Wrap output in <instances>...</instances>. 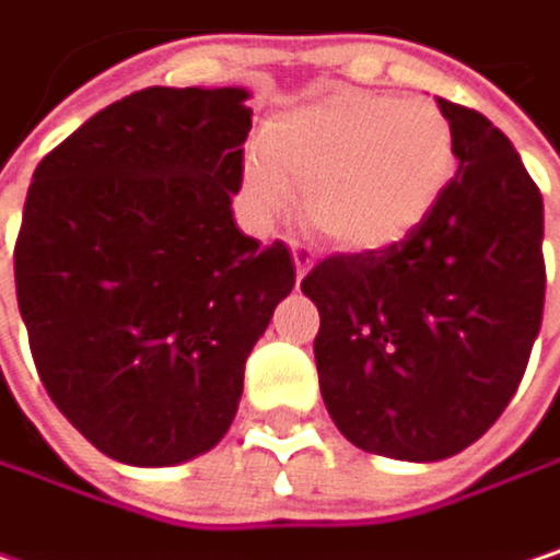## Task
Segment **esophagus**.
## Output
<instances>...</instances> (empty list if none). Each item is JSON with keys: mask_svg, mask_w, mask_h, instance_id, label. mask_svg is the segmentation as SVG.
I'll list each match as a JSON object with an SVG mask.
<instances>
[{"mask_svg": "<svg viewBox=\"0 0 560 560\" xmlns=\"http://www.w3.org/2000/svg\"><path fill=\"white\" fill-rule=\"evenodd\" d=\"M290 250H293V267H296V277L303 280V277L310 273V267L316 264V254H313V247H306V244H300V241H290Z\"/></svg>", "mask_w": 560, "mask_h": 560, "instance_id": "34e87169", "label": "esophagus"}]
</instances>
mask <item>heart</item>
I'll list each match as a JSON object with an SVG mask.
<instances>
[{"mask_svg": "<svg viewBox=\"0 0 560 560\" xmlns=\"http://www.w3.org/2000/svg\"><path fill=\"white\" fill-rule=\"evenodd\" d=\"M456 172V137L427 97L336 88L273 120L250 168V195L277 211L303 195L310 224L352 254L411 237Z\"/></svg>", "mask_w": 560, "mask_h": 560, "instance_id": "heart-1", "label": "heart"}]
</instances>
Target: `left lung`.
<instances>
[{"label":"left lung","mask_w":560,"mask_h":560,"mask_svg":"<svg viewBox=\"0 0 560 560\" xmlns=\"http://www.w3.org/2000/svg\"><path fill=\"white\" fill-rule=\"evenodd\" d=\"M459 168L411 237L303 277L319 310V392L355 446L430 463L512 401L545 310L541 191L509 137L436 97Z\"/></svg>","instance_id":"left-lung-1"}]
</instances>
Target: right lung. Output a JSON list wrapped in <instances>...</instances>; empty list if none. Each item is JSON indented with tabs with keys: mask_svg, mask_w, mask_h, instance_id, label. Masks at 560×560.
Listing matches in <instances>:
<instances>
[{
	"mask_svg": "<svg viewBox=\"0 0 560 560\" xmlns=\"http://www.w3.org/2000/svg\"><path fill=\"white\" fill-rule=\"evenodd\" d=\"M241 88H145L28 185L15 296L38 378L101 453L172 466L231 427L244 362L293 290L290 247L241 234Z\"/></svg>",
	"mask_w": 560,
	"mask_h": 560,
	"instance_id": "obj_1",
	"label": "right lung"
}]
</instances>
